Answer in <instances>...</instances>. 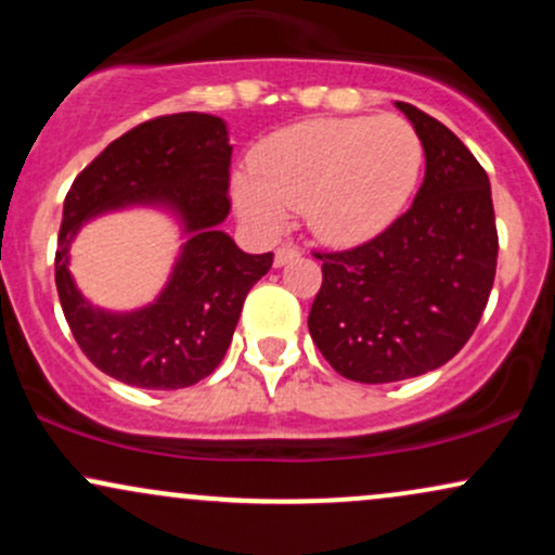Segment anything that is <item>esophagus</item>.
<instances>
[{
  "mask_svg": "<svg viewBox=\"0 0 555 555\" xmlns=\"http://www.w3.org/2000/svg\"><path fill=\"white\" fill-rule=\"evenodd\" d=\"M297 256H299V250L295 245H282V247H276V253H273V263L284 266V263H289V260H295Z\"/></svg>",
  "mask_w": 555,
  "mask_h": 555,
  "instance_id": "1",
  "label": "esophagus"
}]
</instances>
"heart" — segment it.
<instances>
[{
    "label": "heart",
    "mask_w": 555,
    "mask_h": 555,
    "mask_svg": "<svg viewBox=\"0 0 555 555\" xmlns=\"http://www.w3.org/2000/svg\"><path fill=\"white\" fill-rule=\"evenodd\" d=\"M423 138L397 114L313 119L273 132L250 156V175L234 180L247 224L276 234L302 211L318 240L352 245L391 227L423 177Z\"/></svg>",
    "instance_id": "obj_1"
}]
</instances>
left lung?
Segmentation results:
<instances>
[{
  "mask_svg": "<svg viewBox=\"0 0 555 555\" xmlns=\"http://www.w3.org/2000/svg\"><path fill=\"white\" fill-rule=\"evenodd\" d=\"M425 149V180L404 214L358 247L315 253L323 284L308 328L336 373L391 384L454 358L480 323L499 232L486 169L449 127L397 101Z\"/></svg>",
  "mask_w": 555,
  "mask_h": 555,
  "instance_id": "obj_1",
  "label": "left lung"
}]
</instances>
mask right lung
I'll list each match as a JSON object with an SVG mask.
<instances>
[{
  "mask_svg": "<svg viewBox=\"0 0 555 555\" xmlns=\"http://www.w3.org/2000/svg\"><path fill=\"white\" fill-rule=\"evenodd\" d=\"M232 145L224 119L182 112L132 127L75 177L65 197L54 279L75 341L99 371L127 386H193L224 360L242 302L273 253H242L219 224L229 214ZM127 205H164L181 216L189 242L154 306L106 314L77 292L66 253L93 215Z\"/></svg>",
  "mask_w": 555,
  "mask_h": 555,
  "instance_id": "add662e5",
  "label": "right lung"
}]
</instances>
